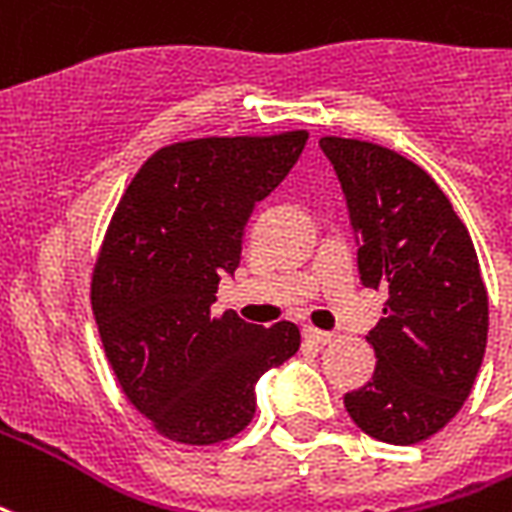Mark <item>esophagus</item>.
<instances>
[{"label":"esophagus","instance_id":"obj_1","mask_svg":"<svg viewBox=\"0 0 512 512\" xmlns=\"http://www.w3.org/2000/svg\"><path fill=\"white\" fill-rule=\"evenodd\" d=\"M304 336L312 344H328V342H333V333L320 331V328H312V325H309V328H304Z\"/></svg>","mask_w":512,"mask_h":512}]
</instances>
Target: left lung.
Masks as SVG:
<instances>
[{
    "label": "left lung",
    "instance_id": "left-lung-1",
    "mask_svg": "<svg viewBox=\"0 0 512 512\" xmlns=\"http://www.w3.org/2000/svg\"><path fill=\"white\" fill-rule=\"evenodd\" d=\"M350 208L358 271L388 295L366 342L377 369L344 396L355 426L391 445H415L456 418L478 377L488 293L467 227L426 170L355 138H320Z\"/></svg>",
    "mask_w": 512,
    "mask_h": 512
}]
</instances>
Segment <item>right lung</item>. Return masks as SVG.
Returning <instances> with one entry per match:
<instances>
[{"label": "right lung", "instance_id": "add662e5", "mask_svg": "<svg viewBox=\"0 0 512 512\" xmlns=\"http://www.w3.org/2000/svg\"><path fill=\"white\" fill-rule=\"evenodd\" d=\"M309 132L195 138L154 151L113 211L92 309L121 391L162 437L217 445L255 418V382L301 347L295 323L211 314L241 260L257 200L285 179Z\"/></svg>", "mask_w": 512, "mask_h": 512}]
</instances>
